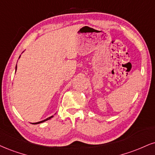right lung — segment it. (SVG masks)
I'll use <instances>...</instances> for the list:
<instances>
[{"instance_id":"right-lung-1","label":"right lung","mask_w":155,"mask_h":155,"mask_svg":"<svg viewBox=\"0 0 155 155\" xmlns=\"http://www.w3.org/2000/svg\"><path fill=\"white\" fill-rule=\"evenodd\" d=\"M20 57H21V55H20V56H19V58H20ZM16 69H17V66H16ZM53 116H54V115H51V116L48 117V118L45 119V120H43L39 121V122H37V123H32V124H41V123H43V122H45V121H46V120H50V119L53 118Z\"/></svg>"}]
</instances>
